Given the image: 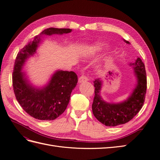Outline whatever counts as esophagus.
I'll return each mask as SVG.
<instances>
[{
    "label": "esophagus",
    "instance_id": "obj_1",
    "mask_svg": "<svg viewBox=\"0 0 160 160\" xmlns=\"http://www.w3.org/2000/svg\"><path fill=\"white\" fill-rule=\"evenodd\" d=\"M88 81V78L85 76H82L78 78V83H82V82H84Z\"/></svg>",
    "mask_w": 160,
    "mask_h": 160
}]
</instances>
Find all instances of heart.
I'll return each instance as SVG.
<instances>
[{
  "instance_id": "obj_1",
  "label": "heart",
  "mask_w": 160,
  "mask_h": 160,
  "mask_svg": "<svg viewBox=\"0 0 160 160\" xmlns=\"http://www.w3.org/2000/svg\"><path fill=\"white\" fill-rule=\"evenodd\" d=\"M108 45L102 43H94L90 45L87 46L83 51V56L86 58L90 57L96 55V53L101 52L103 50L107 49Z\"/></svg>"
}]
</instances>
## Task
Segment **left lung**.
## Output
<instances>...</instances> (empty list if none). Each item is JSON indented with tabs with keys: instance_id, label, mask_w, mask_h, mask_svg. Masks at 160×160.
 <instances>
[{
	"instance_id": "1",
	"label": "left lung",
	"mask_w": 160,
	"mask_h": 160,
	"mask_svg": "<svg viewBox=\"0 0 160 160\" xmlns=\"http://www.w3.org/2000/svg\"><path fill=\"white\" fill-rule=\"evenodd\" d=\"M127 44L128 41L123 39ZM132 68L136 84L128 97L118 103L108 102L101 96L103 81L97 79L93 82L95 96L92 104L93 114L96 119L108 127H116L131 121L142 108L147 88L145 66L138 57L134 62L129 63Z\"/></svg>"
}]
</instances>
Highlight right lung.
I'll list each match as a JSON object with an SVG mask.
<instances>
[{
    "label": "right lung",
    "mask_w": 160,
    "mask_h": 160,
    "mask_svg": "<svg viewBox=\"0 0 160 160\" xmlns=\"http://www.w3.org/2000/svg\"><path fill=\"white\" fill-rule=\"evenodd\" d=\"M71 32L72 29L68 28H47L29 42L16 57L12 76L15 96L23 109L35 119L52 121L64 113L77 85L78 76L72 71L57 70L45 84L37 86L32 83L26 71H23L26 62L36 54L44 36Z\"/></svg>",
    "instance_id": "obj_1"
}]
</instances>
